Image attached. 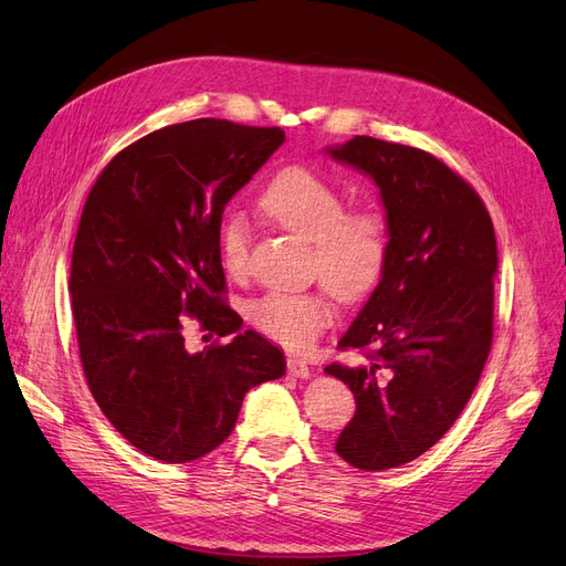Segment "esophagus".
<instances>
[{
	"mask_svg": "<svg viewBox=\"0 0 566 566\" xmlns=\"http://www.w3.org/2000/svg\"><path fill=\"white\" fill-rule=\"evenodd\" d=\"M287 373L293 375V378H310V364L302 361L297 356H287Z\"/></svg>",
	"mask_w": 566,
	"mask_h": 566,
	"instance_id": "1",
	"label": "esophagus"
}]
</instances>
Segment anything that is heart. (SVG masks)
Segmentation results:
<instances>
[{
    "mask_svg": "<svg viewBox=\"0 0 566 566\" xmlns=\"http://www.w3.org/2000/svg\"><path fill=\"white\" fill-rule=\"evenodd\" d=\"M262 212L312 243V276L325 285L310 293H269L254 300L248 318L285 349H310L335 318V295L364 300L387 264V227L378 212L347 210L337 188L306 167H287L260 198ZM252 233L243 214H229L219 231V256L231 276L250 266Z\"/></svg>",
    "mask_w": 566,
    "mask_h": 566,
    "instance_id": "heart-1",
    "label": "heart"
}]
</instances>
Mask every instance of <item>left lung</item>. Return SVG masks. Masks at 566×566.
<instances>
[{
    "label": "left lung",
    "instance_id": "left-lung-1",
    "mask_svg": "<svg viewBox=\"0 0 566 566\" xmlns=\"http://www.w3.org/2000/svg\"><path fill=\"white\" fill-rule=\"evenodd\" d=\"M325 153L378 184L387 212L382 279L337 345L368 364L325 368L356 401L337 455L380 472L432 449L470 401L491 352L499 250L482 198L432 153L373 136Z\"/></svg>",
    "mask_w": 566,
    "mask_h": 566
}]
</instances>
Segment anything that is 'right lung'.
<instances>
[{
  "instance_id": "add662e5",
  "label": "right lung",
  "mask_w": 566,
  "mask_h": 566,
  "mask_svg": "<svg viewBox=\"0 0 566 566\" xmlns=\"http://www.w3.org/2000/svg\"><path fill=\"white\" fill-rule=\"evenodd\" d=\"M285 142L281 127L200 117L134 142L84 202L71 264L82 370L132 447L163 462L214 451L248 389L285 373V356L224 302L219 229L227 202ZM237 333L191 355L182 323Z\"/></svg>"
}]
</instances>
